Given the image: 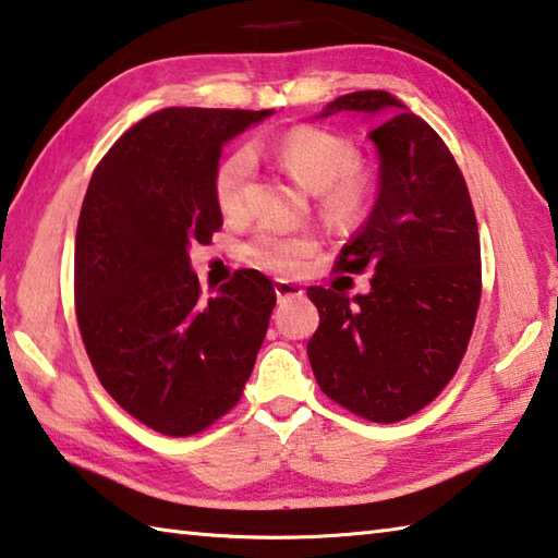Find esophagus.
I'll list each match as a JSON object with an SVG mask.
<instances>
[{"label": "esophagus", "mask_w": 558, "mask_h": 558, "mask_svg": "<svg viewBox=\"0 0 558 558\" xmlns=\"http://www.w3.org/2000/svg\"><path fill=\"white\" fill-rule=\"evenodd\" d=\"M302 292H305V290H302L300 286H295V282H290V280H276V295H278V300L300 298Z\"/></svg>", "instance_id": "esophagus-1"}]
</instances>
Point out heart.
Listing matches in <instances>:
<instances>
[{
  "mask_svg": "<svg viewBox=\"0 0 558 558\" xmlns=\"http://www.w3.org/2000/svg\"><path fill=\"white\" fill-rule=\"evenodd\" d=\"M270 155L286 172L310 192H317L325 216L352 226L369 214L374 179L369 169L356 162L354 145L332 130L298 125L270 145ZM256 157L248 147L226 155L214 172V196L226 219H243L248 214V186ZM317 235L310 231H282L266 226L248 245V258L256 266L295 276L317 253Z\"/></svg>",
  "mask_w": 558,
  "mask_h": 558,
  "instance_id": "1",
  "label": "heart"
}]
</instances>
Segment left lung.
I'll use <instances>...</instances> for the list:
<instances>
[{
    "mask_svg": "<svg viewBox=\"0 0 558 558\" xmlns=\"http://www.w3.org/2000/svg\"><path fill=\"white\" fill-rule=\"evenodd\" d=\"M335 112H369L379 153V199L337 270H372V290L349 298L307 288L319 327L307 342L329 399L372 423L418 413L456 376L483 295L480 233L456 157L426 120L386 90L337 98Z\"/></svg>",
    "mask_w": 558,
    "mask_h": 558,
    "instance_id": "1",
    "label": "left lung"
}]
</instances>
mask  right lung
<instances>
[{"mask_svg":"<svg viewBox=\"0 0 558 558\" xmlns=\"http://www.w3.org/2000/svg\"><path fill=\"white\" fill-rule=\"evenodd\" d=\"M272 110L165 108L100 159L75 231L83 347L120 409L162 436L202 433L239 403L276 307L258 270L202 295L189 248L223 226L221 147Z\"/></svg>","mask_w":558,"mask_h":558,"instance_id":"obj_1","label":"right lung"}]
</instances>
